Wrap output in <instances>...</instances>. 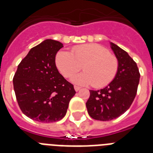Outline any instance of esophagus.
<instances>
[{
	"label": "esophagus",
	"instance_id": "esophagus-1",
	"mask_svg": "<svg viewBox=\"0 0 153 153\" xmlns=\"http://www.w3.org/2000/svg\"><path fill=\"white\" fill-rule=\"evenodd\" d=\"M80 89H81V87H80V86H74V90H75V91H79Z\"/></svg>",
	"mask_w": 153,
	"mask_h": 153
}]
</instances>
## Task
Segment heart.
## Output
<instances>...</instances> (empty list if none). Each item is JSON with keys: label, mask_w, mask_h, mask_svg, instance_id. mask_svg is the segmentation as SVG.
<instances>
[{"label": "heart", "mask_w": 153, "mask_h": 153, "mask_svg": "<svg viewBox=\"0 0 153 153\" xmlns=\"http://www.w3.org/2000/svg\"><path fill=\"white\" fill-rule=\"evenodd\" d=\"M60 73L71 78L82 68L85 71L73 78L75 83L93 85L96 88L107 86L114 79L118 71L117 58L98 44H84L72 48L71 52L60 51L55 57Z\"/></svg>", "instance_id": "b5f03b06"}]
</instances>
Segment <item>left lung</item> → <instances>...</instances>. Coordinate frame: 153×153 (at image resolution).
<instances>
[{"label":"left lung","mask_w":153,"mask_h":153,"mask_svg":"<svg viewBox=\"0 0 153 153\" xmlns=\"http://www.w3.org/2000/svg\"><path fill=\"white\" fill-rule=\"evenodd\" d=\"M117 58L118 71L114 79L105 88L90 91L86 103L89 115L98 121H111L130 107L137 94L140 72L136 62L123 49L111 43Z\"/></svg>","instance_id":"left-lung-1"}]
</instances>
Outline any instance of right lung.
<instances>
[{"label":"right lung","instance_id":"add662e5","mask_svg":"<svg viewBox=\"0 0 153 153\" xmlns=\"http://www.w3.org/2000/svg\"><path fill=\"white\" fill-rule=\"evenodd\" d=\"M62 47L56 40H44L30 50L14 74L18 105L23 114L34 121L50 123L61 120L76 93L55 65V55Z\"/></svg>","mask_w":153,"mask_h":153}]
</instances>
